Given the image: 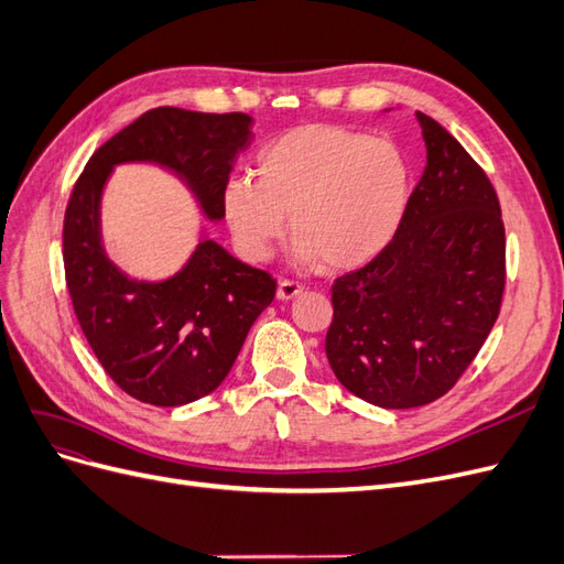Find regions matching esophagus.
<instances>
[{
    "label": "esophagus",
    "instance_id": "obj_1",
    "mask_svg": "<svg viewBox=\"0 0 564 564\" xmlns=\"http://www.w3.org/2000/svg\"><path fill=\"white\" fill-rule=\"evenodd\" d=\"M301 292H303V286H301L299 282H294V280H282V282L278 284V299H280V301H292V299H296Z\"/></svg>",
    "mask_w": 564,
    "mask_h": 564
}]
</instances>
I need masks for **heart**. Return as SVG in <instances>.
<instances>
[{
	"label": "heart",
	"instance_id": "obj_1",
	"mask_svg": "<svg viewBox=\"0 0 564 564\" xmlns=\"http://www.w3.org/2000/svg\"><path fill=\"white\" fill-rule=\"evenodd\" d=\"M256 178L226 183L224 212L240 251L265 261L292 228L301 265L350 270L392 242L412 193L404 152L386 139L334 124H308L272 141Z\"/></svg>",
	"mask_w": 564,
	"mask_h": 564
}]
</instances>
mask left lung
Wrapping results in <instances>:
<instances>
[{"label": "left lung", "instance_id": "1", "mask_svg": "<svg viewBox=\"0 0 564 564\" xmlns=\"http://www.w3.org/2000/svg\"><path fill=\"white\" fill-rule=\"evenodd\" d=\"M425 169L392 242L332 286L327 360L352 395L423 406L460 379L501 311L506 232L487 174L416 112Z\"/></svg>", "mask_w": 564, "mask_h": 564}]
</instances>
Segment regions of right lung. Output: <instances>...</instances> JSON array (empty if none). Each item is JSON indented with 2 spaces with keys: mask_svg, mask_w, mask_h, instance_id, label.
Masks as SVG:
<instances>
[{
  "mask_svg": "<svg viewBox=\"0 0 564 564\" xmlns=\"http://www.w3.org/2000/svg\"><path fill=\"white\" fill-rule=\"evenodd\" d=\"M249 141L245 112L155 108L100 145L73 187L63 220L67 292L98 362L135 400L181 406L224 383L251 324L275 299V280L209 237L176 275L129 278L104 247V187L117 164H158L187 185L204 216L224 220L232 162Z\"/></svg>",
  "mask_w": 564,
  "mask_h": 564,
  "instance_id": "add662e5",
  "label": "right lung"
}]
</instances>
